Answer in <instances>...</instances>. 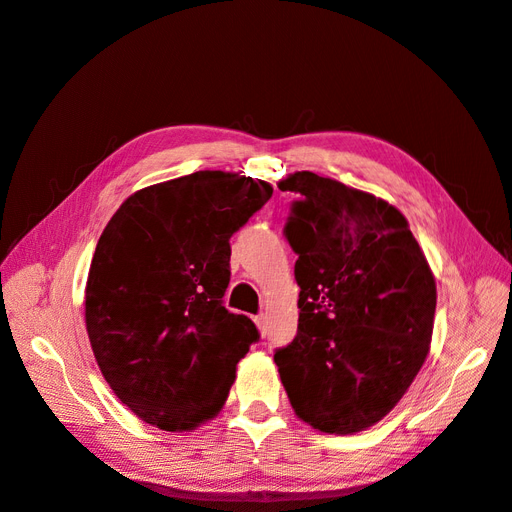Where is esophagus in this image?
<instances>
[{"mask_svg": "<svg viewBox=\"0 0 512 512\" xmlns=\"http://www.w3.org/2000/svg\"><path fill=\"white\" fill-rule=\"evenodd\" d=\"M254 322H256V327H258V331H260V333H267V329H269V320H267V316H265V314L256 316V318H254Z\"/></svg>", "mask_w": 512, "mask_h": 512, "instance_id": "1", "label": "esophagus"}]
</instances>
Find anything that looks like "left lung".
Wrapping results in <instances>:
<instances>
[{"mask_svg":"<svg viewBox=\"0 0 512 512\" xmlns=\"http://www.w3.org/2000/svg\"><path fill=\"white\" fill-rule=\"evenodd\" d=\"M280 190L299 196L284 232L301 292L297 337L275 365L303 423L348 436L382 421L421 371L436 277L386 200L309 170Z\"/></svg>","mask_w":512,"mask_h":512,"instance_id":"8db88e82","label":"left lung"}]
</instances>
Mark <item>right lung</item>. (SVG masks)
I'll use <instances>...</instances> for the list:
<instances>
[{
  "instance_id": "add662e5",
  "label": "right lung",
  "mask_w": 512,
  "mask_h": 512,
  "mask_svg": "<svg viewBox=\"0 0 512 512\" xmlns=\"http://www.w3.org/2000/svg\"><path fill=\"white\" fill-rule=\"evenodd\" d=\"M273 188L224 170L123 200L96 245L85 327L104 380L141 421L190 431L220 414L256 324L230 314V237Z\"/></svg>"
}]
</instances>
